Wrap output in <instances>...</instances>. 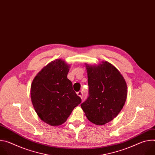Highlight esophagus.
<instances>
[{"label": "esophagus", "mask_w": 155, "mask_h": 155, "mask_svg": "<svg viewBox=\"0 0 155 155\" xmlns=\"http://www.w3.org/2000/svg\"><path fill=\"white\" fill-rule=\"evenodd\" d=\"M77 96H78L81 99H82V98H83V93H82L81 91H79V92H78V93H77Z\"/></svg>", "instance_id": "obj_1"}]
</instances>
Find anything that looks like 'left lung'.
Listing matches in <instances>:
<instances>
[{
	"label": "left lung",
	"instance_id": "8db88e82",
	"mask_svg": "<svg viewBox=\"0 0 155 155\" xmlns=\"http://www.w3.org/2000/svg\"><path fill=\"white\" fill-rule=\"evenodd\" d=\"M89 96L81 107L87 120L104 125L122 110L127 94L126 82L120 72L107 61L97 65L85 63Z\"/></svg>",
	"mask_w": 155,
	"mask_h": 155
}]
</instances>
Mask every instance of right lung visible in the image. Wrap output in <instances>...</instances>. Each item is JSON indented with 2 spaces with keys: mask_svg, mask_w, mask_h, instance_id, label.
<instances>
[{
  "mask_svg": "<svg viewBox=\"0 0 155 155\" xmlns=\"http://www.w3.org/2000/svg\"><path fill=\"white\" fill-rule=\"evenodd\" d=\"M70 68L64 60H54L37 74L31 84L35 111L41 120L52 126L64 123L81 102L68 78Z\"/></svg>",
  "mask_w": 155,
  "mask_h": 155,
  "instance_id": "add662e5",
  "label": "right lung"
}]
</instances>
